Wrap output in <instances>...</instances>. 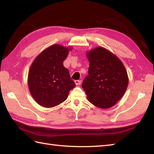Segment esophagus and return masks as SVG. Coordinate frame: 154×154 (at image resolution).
<instances>
[{
    "instance_id": "obj_1",
    "label": "esophagus",
    "mask_w": 154,
    "mask_h": 154,
    "mask_svg": "<svg viewBox=\"0 0 154 154\" xmlns=\"http://www.w3.org/2000/svg\"><path fill=\"white\" fill-rule=\"evenodd\" d=\"M75 83L76 85H80L81 83V80H76L75 81Z\"/></svg>"
}]
</instances>
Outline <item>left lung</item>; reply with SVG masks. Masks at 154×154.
I'll return each mask as SVG.
<instances>
[{
	"label": "left lung",
	"mask_w": 154,
	"mask_h": 154,
	"mask_svg": "<svg viewBox=\"0 0 154 154\" xmlns=\"http://www.w3.org/2000/svg\"><path fill=\"white\" fill-rule=\"evenodd\" d=\"M89 75L82 87L87 99L100 109L113 106L124 95L128 85L126 68L116 55L103 47L87 52Z\"/></svg>",
	"instance_id": "left-lung-1"
}]
</instances>
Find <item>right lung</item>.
I'll return each instance as SVG.
<instances>
[{
	"label": "right lung",
	"mask_w": 154,
	"mask_h": 154,
	"mask_svg": "<svg viewBox=\"0 0 154 154\" xmlns=\"http://www.w3.org/2000/svg\"><path fill=\"white\" fill-rule=\"evenodd\" d=\"M71 50L72 47L54 44L42 51L32 62L28 72V88L40 106L51 108L59 105L75 87L63 64Z\"/></svg>",
	"instance_id": "obj_1"
}]
</instances>
